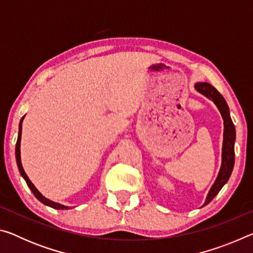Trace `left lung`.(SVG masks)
I'll return each mask as SVG.
<instances>
[{"instance_id":"8db88e82","label":"left lung","mask_w":253,"mask_h":253,"mask_svg":"<svg viewBox=\"0 0 253 253\" xmlns=\"http://www.w3.org/2000/svg\"><path fill=\"white\" fill-rule=\"evenodd\" d=\"M195 89L200 93H202L209 99H211L216 105L220 110L221 116L224 122V132H223V146H222V165L220 173L214 182L213 186L210 190L207 201L204 205L209 204L215 198L224 184L229 181L234 166V142H235V128L230 117V111L228 104H226L223 96L208 83H198L195 84Z\"/></svg>"}]
</instances>
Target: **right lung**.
Instances as JSON below:
<instances>
[{
  "label": "right lung",
  "mask_w": 253,
  "mask_h": 253,
  "mask_svg": "<svg viewBox=\"0 0 253 253\" xmlns=\"http://www.w3.org/2000/svg\"><path fill=\"white\" fill-rule=\"evenodd\" d=\"M23 118L24 116L21 118V122H20V125H19V136H18V140H16V145H15V157H16V163H18V168H19V170L21 175H22V177L25 179V182H27L28 186L30 187V190L32 191V193L34 194V196L40 201V202H42L45 205H48V207H51L53 209H57V210H68L69 208L68 207H65V205H61L59 203H55V202H52V201L48 200L46 198H44L43 195H42L39 191L37 190L36 186L33 185L32 182L30 181L28 175L25 174L24 169L22 168V164H21V153H20V143H21V132H22V122H23Z\"/></svg>",
  "instance_id": "add662e5"
}]
</instances>
